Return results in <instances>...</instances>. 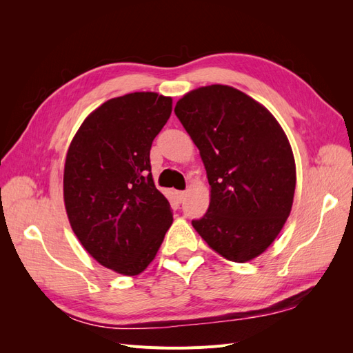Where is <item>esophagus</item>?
I'll use <instances>...</instances> for the list:
<instances>
[{"instance_id": "34e87169", "label": "esophagus", "mask_w": 353, "mask_h": 353, "mask_svg": "<svg viewBox=\"0 0 353 353\" xmlns=\"http://www.w3.org/2000/svg\"><path fill=\"white\" fill-rule=\"evenodd\" d=\"M176 199H178V201L181 203V201H184V199H185V191H176Z\"/></svg>"}]
</instances>
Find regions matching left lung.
<instances>
[{
    "mask_svg": "<svg viewBox=\"0 0 353 353\" xmlns=\"http://www.w3.org/2000/svg\"><path fill=\"white\" fill-rule=\"evenodd\" d=\"M175 114L200 150L210 185L208 212L191 223L225 259L252 261L279 236L293 205L296 165L283 128L228 85L190 91Z\"/></svg>",
    "mask_w": 353,
    "mask_h": 353,
    "instance_id": "1",
    "label": "left lung"
}]
</instances>
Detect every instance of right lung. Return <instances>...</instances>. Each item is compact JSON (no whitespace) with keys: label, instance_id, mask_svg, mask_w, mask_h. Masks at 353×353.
Wrapping results in <instances>:
<instances>
[{"label":"right lung","instance_id":"right-lung-1","mask_svg":"<svg viewBox=\"0 0 353 353\" xmlns=\"http://www.w3.org/2000/svg\"><path fill=\"white\" fill-rule=\"evenodd\" d=\"M172 99L132 92L103 103L73 137L63 194L73 232L92 258L123 275L141 274L172 223L153 183L150 148Z\"/></svg>","mask_w":353,"mask_h":353}]
</instances>
